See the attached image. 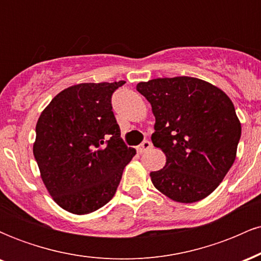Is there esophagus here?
<instances>
[{
    "label": "esophagus",
    "instance_id": "34e87169",
    "mask_svg": "<svg viewBox=\"0 0 261 261\" xmlns=\"http://www.w3.org/2000/svg\"><path fill=\"white\" fill-rule=\"evenodd\" d=\"M149 148H152V143L148 140H145L140 146H137V152L139 153H143V152L148 151Z\"/></svg>",
    "mask_w": 261,
    "mask_h": 261
}]
</instances>
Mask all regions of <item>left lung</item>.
Masks as SVG:
<instances>
[{"instance_id": "obj_1", "label": "left lung", "mask_w": 261, "mask_h": 261, "mask_svg": "<svg viewBox=\"0 0 261 261\" xmlns=\"http://www.w3.org/2000/svg\"><path fill=\"white\" fill-rule=\"evenodd\" d=\"M136 89L155 118L152 143L166 154V166L149 173L154 188L176 202L205 199L236 160L242 126L232 100L188 76L140 82Z\"/></svg>"}]
</instances>
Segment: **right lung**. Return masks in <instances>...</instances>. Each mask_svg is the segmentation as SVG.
<instances>
[{
    "label": "right lung",
    "instance_id": "obj_1",
    "mask_svg": "<svg viewBox=\"0 0 261 261\" xmlns=\"http://www.w3.org/2000/svg\"><path fill=\"white\" fill-rule=\"evenodd\" d=\"M124 83L71 86L39 116L33 153L54 201L71 214H91L109 202L136 154L112 110L113 93Z\"/></svg>",
    "mask_w": 261,
    "mask_h": 261
}]
</instances>
